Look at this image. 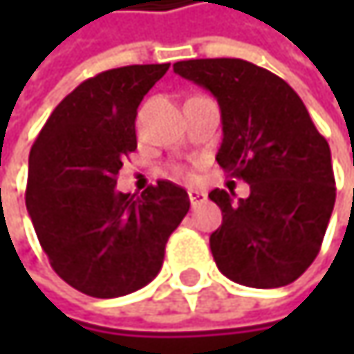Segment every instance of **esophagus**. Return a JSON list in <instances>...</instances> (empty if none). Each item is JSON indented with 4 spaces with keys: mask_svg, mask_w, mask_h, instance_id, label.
<instances>
[{
    "mask_svg": "<svg viewBox=\"0 0 354 354\" xmlns=\"http://www.w3.org/2000/svg\"><path fill=\"white\" fill-rule=\"evenodd\" d=\"M188 198H190V205L196 207V205H201V203L207 201V194L203 190H198V188H190L188 190Z\"/></svg>",
    "mask_w": 354,
    "mask_h": 354,
    "instance_id": "esophagus-1",
    "label": "esophagus"
}]
</instances>
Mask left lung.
Segmentation results:
<instances>
[{
    "instance_id": "8db88e82",
    "label": "left lung",
    "mask_w": 354,
    "mask_h": 354,
    "mask_svg": "<svg viewBox=\"0 0 354 354\" xmlns=\"http://www.w3.org/2000/svg\"><path fill=\"white\" fill-rule=\"evenodd\" d=\"M174 71L209 90L221 108L217 164L250 184L234 203L215 188L223 213L211 234L217 268L232 281L272 289L299 279L318 256L336 186L328 141L295 90L244 59H190Z\"/></svg>"
}]
</instances>
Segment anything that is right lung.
<instances>
[{"mask_svg":"<svg viewBox=\"0 0 354 354\" xmlns=\"http://www.w3.org/2000/svg\"><path fill=\"white\" fill-rule=\"evenodd\" d=\"M168 67L127 65L82 82L30 149L26 209L38 242L53 270L90 297L151 283L190 209L186 190L170 180L141 196L116 190L122 160L137 149V108Z\"/></svg>","mask_w":354,"mask_h":354,"instance_id":"add662e5","label":"right lung"}]
</instances>
